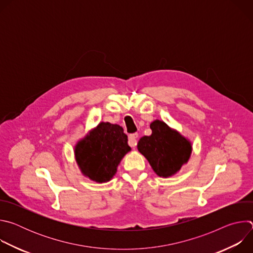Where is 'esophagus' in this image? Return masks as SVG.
I'll return each instance as SVG.
<instances>
[{
    "mask_svg": "<svg viewBox=\"0 0 253 253\" xmlns=\"http://www.w3.org/2000/svg\"><path fill=\"white\" fill-rule=\"evenodd\" d=\"M137 138H138V134H137V133H134V134L129 135L128 143H129V145H130L132 148L136 147V145H137Z\"/></svg>",
    "mask_w": 253,
    "mask_h": 253,
    "instance_id": "esophagus-1",
    "label": "esophagus"
}]
</instances>
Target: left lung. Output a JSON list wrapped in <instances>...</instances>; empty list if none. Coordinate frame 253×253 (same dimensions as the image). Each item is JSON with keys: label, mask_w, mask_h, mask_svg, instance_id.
I'll return each mask as SVG.
<instances>
[{"label": "left lung", "mask_w": 253, "mask_h": 253, "mask_svg": "<svg viewBox=\"0 0 253 253\" xmlns=\"http://www.w3.org/2000/svg\"><path fill=\"white\" fill-rule=\"evenodd\" d=\"M150 128L152 134L139 140L138 151L158 176L170 177L188 162L192 152L191 142L163 121H153Z\"/></svg>", "instance_id": "8db88e82"}]
</instances>
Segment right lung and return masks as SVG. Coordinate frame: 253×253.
<instances>
[{"label": "right lung", "mask_w": 253, "mask_h": 253, "mask_svg": "<svg viewBox=\"0 0 253 253\" xmlns=\"http://www.w3.org/2000/svg\"><path fill=\"white\" fill-rule=\"evenodd\" d=\"M131 150L121 126L101 122L75 146V158L83 175L98 183L108 182L122 158Z\"/></svg>", "instance_id": "1"}]
</instances>
